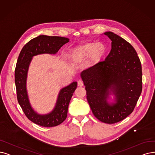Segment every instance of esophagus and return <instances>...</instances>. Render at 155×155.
<instances>
[{"instance_id":"1","label":"esophagus","mask_w":155,"mask_h":155,"mask_svg":"<svg viewBox=\"0 0 155 155\" xmlns=\"http://www.w3.org/2000/svg\"><path fill=\"white\" fill-rule=\"evenodd\" d=\"M78 86H83V83L82 81H81V80H79V81H78Z\"/></svg>"}]
</instances>
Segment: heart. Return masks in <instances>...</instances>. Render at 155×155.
<instances>
[{
	"mask_svg": "<svg viewBox=\"0 0 155 155\" xmlns=\"http://www.w3.org/2000/svg\"><path fill=\"white\" fill-rule=\"evenodd\" d=\"M107 51L106 46L102 42H86L72 49L71 61L74 64H79L88 58V64L93 66L101 62L106 56Z\"/></svg>",
	"mask_w": 155,
	"mask_h": 155,
	"instance_id": "obj_1",
	"label": "heart"
}]
</instances>
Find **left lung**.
Here are the masks:
<instances>
[{"mask_svg":"<svg viewBox=\"0 0 155 155\" xmlns=\"http://www.w3.org/2000/svg\"><path fill=\"white\" fill-rule=\"evenodd\" d=\"M111 40V49L104 61L81 72L86 98L97 118L108 124L130 114L142 92L141 63L134 47L112 32L104 33ZM114 103L107 102L110 94Z\"/></svg>","mask_w":155,"mask_h":155,"instance_id":"left-lung-1","label":"left lung"}]
</instances>
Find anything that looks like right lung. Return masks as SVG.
I'll return each mask as SVG.
<instances>
[{
    "instance_id": "add662e5",
    "label": "right lung",
    "mask_w": 155,
    "mask_h": 155,
    "mask_svg": "<svg viewBox=\"0 0 155 155\" xmlns=\"http://www.w3.org/2000/svg\"><path fill=\"white\" fill-rule=\"evenodd\" d=\"M69 41V39L62 37L41 35L27 42L18 57L15 72L18 102L28 119L38 125L53 127L65 121L71 97L77 88V82H72L60 90L56 105L51 113L39 114L31 106L27 91L29 65L33 57L41 54H56L60 48Z\"/></svg>"
}]
</instances>
